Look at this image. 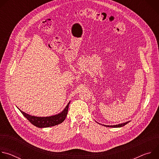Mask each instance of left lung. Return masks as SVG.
Returning a JSON list of instances; mask_svg holds the SVG:
<instances>
[{
  "instance_id": "8db88e82",
  "label": "left lung",
  "mask_w": 159,
  "mask_h": 159,
  "mask_svg": "<svg viewBox=\"0 0 159 159\" xmlns=\"http://www.w3.org/2000/svg\"><path fill=\"white\" fill-rule=\"evenodd\" d=\"M129 121H128V122H126V123H121V124H119V125H111V126H109V125H104L106 127H112V128H119V127H122L125 125H126L127 123H128Z\"/></svg>"
}]
</instances>
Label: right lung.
Here are the masks:
<instances>
[{
  "label": "right lung",
  "instance_id": "right-lung-1",
  "mask_svg": "<svg viewBox=\"0 0 159 159\" xmlns=\"http://www.w3.org/2000/svg\"><path fill=\"white\" fill-rule=\"evenodd\" d=\"M69 104L70 102L67 104L64 110L61 112L59 113L58 115L49 117H36L29 115L26 114V113L24 112L23 111L20 110H20L22 114L23 115V116L26 117L27 120H28V121L35 126L38 128H48L59 125L65 120L66 116L67 115Z\"/></svg>",
  "mask_w": 159,
  "mask_h": 159
}]
</instances>
